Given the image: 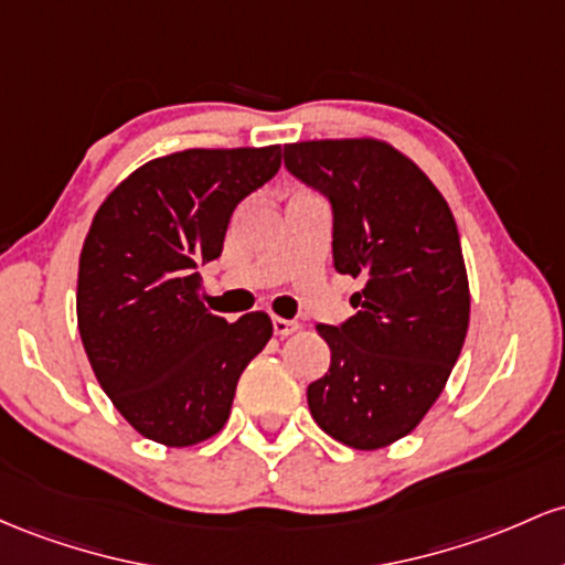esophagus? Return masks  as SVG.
Wrapping results in <instances>:
<instances>
[{"label": "esophagus", "instance_id": "obj_1", "mask_svg": "<svg viewBox=\"0 0 565 565\" xmlns=\"http://www.w3.org/2000/svg\"><path fill=\"white\" fill-rule=\"evenodd\" d=\"M271 326H275V333L280 335V339H285V335H290V333H296L301 328L299 322L285 320V317H275V320H271Z\"/></svg>", "mask_w": 565, "mask_h": 565}]
</instances>
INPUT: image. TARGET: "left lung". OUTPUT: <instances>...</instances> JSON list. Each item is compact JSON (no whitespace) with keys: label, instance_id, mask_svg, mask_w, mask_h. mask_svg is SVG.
Returning a JSON list of instances; mask_svg holds the SVG:
<instances>
[{"label":"left lung","instance_id":"left-lung-1","mask_svg":"<svg viewBox=\"0 0 565 565\" xmlns=\"http://www.w3.org/2000/svg\"><path fill=\"white\" fill-rule=\"evenodd\" d=\"M285 168L333 205V264L365 280L358 315L317 326L331 367L307 386L322 433L358 451L419 427L465 347L470 282L451 207L379 138L285 143Z\"/></svg>","mask_w":565,"mask_h":565}]
</instances>
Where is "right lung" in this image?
Wrapping results in <instances>:
<instances>
[{
    "label": "right lung",
    "instance_id": "1",
    "mask_svg": "<svg viewBox=\"0 0 565 565\" xmlns=\"http://www.w3.org/2000/svg\"><path fill=\"white\" fill-rule=\"evenodd\" d=\"M280 146L183 149L114 186L79 253L77 326L95 379L138 435L198 446L230 419L234 390L271 339L202 301L200 264L224 248L239 200L280 170Z\"/></svg>",
    "mask_w": 565,
    "mask_h": 565
}]
</instances>
